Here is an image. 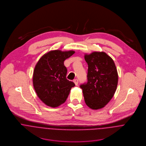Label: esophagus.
Masks as SVG:
<instances>
[{
	"label": "esophagus",
	"instance_id": "esophagus-1",
	"mask_svg": "<svg viewBox=\"0 0 146 146\" xmlns=\"http://www.w3.org/2000/svg\"><path fill=\"white\" fill-rule=\"evenodd\" d=\"M74 83L75 84V85H78V79H75L74 81Z\"/></svg>",
	"mask_w": 146,
	"mask_h": 146
}]
</instances>
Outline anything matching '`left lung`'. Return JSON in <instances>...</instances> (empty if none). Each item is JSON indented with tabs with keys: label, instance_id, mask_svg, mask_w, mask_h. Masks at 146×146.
Masks as SVG:
<instances>
[{
	"label": "left lung",
	"instance_id": "left-lung-1",
	"mask_svg": "<svg viewBox=\"0 0 146 146\" xmlns=\"http://www.w3.org/2000/svg\"><path fill=\"white\" fill-rule=\"evenodd\" d=\"M88 82L80 85L86 104L92 110L104 108L114 96L118 73L112 58L104 52L85 53Z\"/></svg>",
	"mask_w": 146,
	"mask_h": 146
}]
</instances>
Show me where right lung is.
I'll list each match as a JSON object with an SVG mask.
<instances>
[{"label":"right lung","mask_w":146,"mask_h":146,"mask_svg":"<svg viewBox=\"0 0 146 146\" xmlns=\"http://www.w3.org/2000/svg\"><path fill=\"white\" fill-rule=\"evenodd\" d=\"M75 53L74 50H50L42 55L36 63L33 72V83L42 102L55 108L66 101L75 85L66 79L67 68L64 61Z\"/></svg>","instance_id":"1"}]
</instances>
